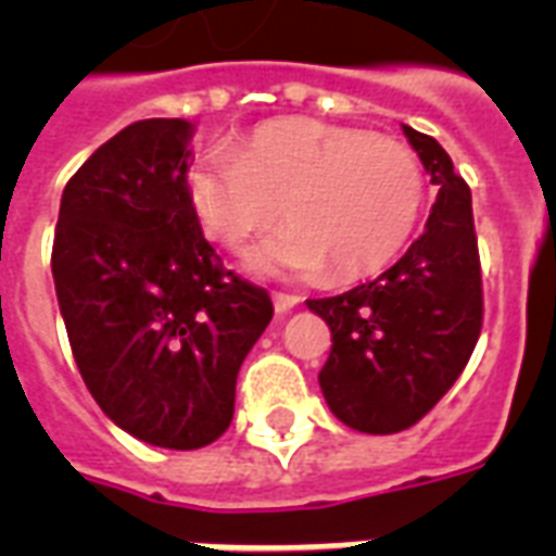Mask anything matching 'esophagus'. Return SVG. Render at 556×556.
<instances>
[{
  "label": "esophagus",
  "instance_id": "obj_1",
  "mask_svg": "<svg viewBox=\"0 0 556 556\" xmlns=\"http://www.w3.org/2000/svg\"><path fill=\"white\" fill-rule=\"evenodd\" d=\"M296 303H300V300H296L294 294H274V312L277 314L294 312Z\"/></svg>",
  "mask_w": 556,
  "mask_h": 556
}]
</instances>
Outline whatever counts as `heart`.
Segmentation results:
<instances>
[{
	"mask_svg": "<svg viewBox=\"0 0 556 556\" xmlns=\"http://www.w3.org/2000/svg\"><path fill=\"white\" fill-rule=\"evenodd\" d=\"M190 204L210 239L242 251L277 225L288 230L253 253L260 274L357 279L395 256L421 218L427 181L404 143L320 121H274L236 152L210 150L192 167Z\"/></svg>",
	"mask_w": 556,
	"mask_h": 556,
	"instance_id": "obj_1",
	"label": "heart"
}]
</instances>
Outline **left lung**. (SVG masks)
I'll return each mask as SVG.
<instances>
[{
  "label": "left lung",
  "instance_id": "left-lung-1",
  "mask_svg": "<svg viewBox=\"0 0 556 556\" xmlns=\"http://www.w3.org/2000/svg\"><path fill=\"white\" fill-rule=\"evenodd\" d=\"M430 185L424 233L378 279L308 300L331 329L320 369L326 404L357 432L389 435L421 421L473 355L482 331V270L470 187L430 135L404 126Z\"/></svg>",
  "mask_w": 556,
  "mask_h": 556
}]
</instances>
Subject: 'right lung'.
I'll use <instances>...</instances> for the list:
<instances>
[{"label": "right lung", "mask_w": 556, "mask_h": 556, "mask_svg": "<svg viewBox=\"0 0 556 556\" xmlns=\"http://www.w3.org/2000/svg\"><path fill=\"white\" fill-rule=\"evenodd\" d=\"M195 126L138 121L65 185L51 274L91 397L152 447L199 450L233 421L242 361L274 317L201 233L187 169Z\"/></svg>", "instance_id": "obj_1"}]
</instances>
